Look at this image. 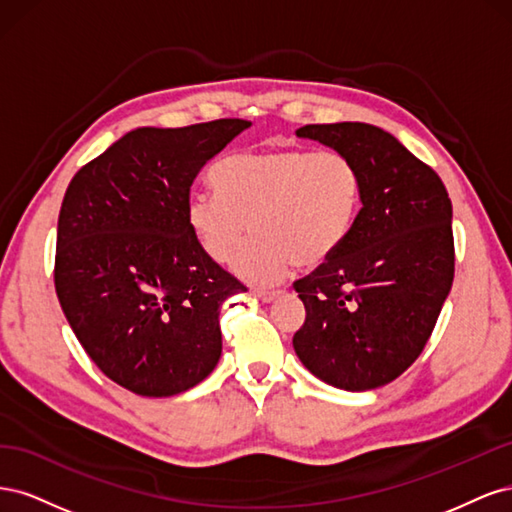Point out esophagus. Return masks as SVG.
Segmentation results:
<instances>
[{
	"mask_svg": "<svg viewBox=\"0 0 512 512\" xmlns=\"http://www.w3.org/2000/svg\"><path fill=\"white\" fill-rule=\"evenodd\" d=\"M277 290H254V297H258L262 303H271L277 297Z\"/></svg>",
	"mask_w": 512,
	"mask_h": 512,
	"instance_id": "1",
	"label": "esophagus"
}]
</instances>
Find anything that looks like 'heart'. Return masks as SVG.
<instances>
[{"label": "heart", "instance_id": "b5f03b06", "mask_svg": "<svg viewBox=\"0 0 512 512\" xmlns=\"http://www.w3.org/2000/svg\"><path fill=\"white\" fill-rule=\"evenodd\" d=\"M215 194L194 192L185 220L213 262L237 252L241 280L256 286L282 282L294 265L327 262L348 239L361 209L363 179L342 151L260 149L226 156L211 170Z\"/></svg>", "mask_w": 512, "mask_h": 512}]
</instances>
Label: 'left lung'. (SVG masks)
I'll list each match as a JSON object with an SVG mask.
<instances>
[{"label":"left lung","instance_id":"1","mask_svg":"<svg viewBox=\"0 0 512 512\" xmlns=\"http://www.w3.org/2000/svg\"><path fill=\"white\" fill-rule=\"evenodd\" d=\"M297 136L346 153L363 198L335 256L294 282L307 316L292 346L322 382L378 389L418 359L451 292V198L436 170L369 123H312Z\"/></svg>","mask_w":512,"mask_h":512}]
</instances>
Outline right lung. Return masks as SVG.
<instances>
[{
    "instance_id": "obj_1",
    "label": "right lung",
    "mask_w": 512,
    "mask_h": 512,
    "mask_svg": "<svg viewBox=\"0 0 512 512\" xmlns=\"http://www.w3.org/2000/svg\"><path fill=\"white\" fill-rule=\"evenodd\" d=\"M250 126L138 128L68 185L57 299L89 359L136 395L188 391L220 361V305L245 286L200 250L185 203L200 168Z\"/></svg>"
}]
</instances>
